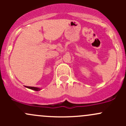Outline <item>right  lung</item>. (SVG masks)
<instances>
[{
  "label": "right lung",
  "mask_w": 126,
  "mask_h": 126,
  "mask_svg": "<svg viewBox=\"0 0 126 126\" xmlns=\"http://www.w3.org/2000/svg\"><path fill=\"white\" fill-rule=\"evenodd\" d=\"M25 87L27 88L30 89V90H35V91H39L41 90V89L39 88V87H27V86H25Z\"/></svg>",
  "instance_id": "obj_1"
}]
</instances>
